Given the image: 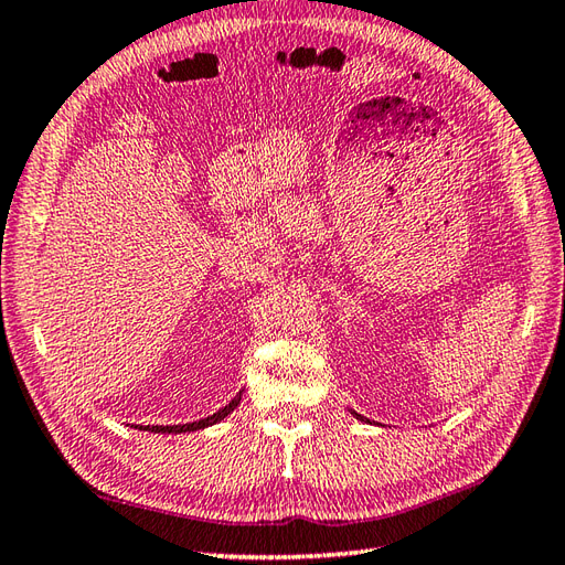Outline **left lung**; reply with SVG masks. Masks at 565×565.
<instances>
[{
  "label": "left lung",
  "instance_id": "obj_1",
  "mask_svg": "<svg viewBox=\"0 0 565 565\" xmlns=\"http://www.w3.org/2000/svg\"><path fill=\"white\" fill-rule=\"evenodd\" d=\"M353 415H355V417H358V420H365V417H360V415H358V413H353ZM365 423H370V420H365Z\"/></svg>",
  "mask_w": 565,
  "mask_h": 565
}]
</instances>
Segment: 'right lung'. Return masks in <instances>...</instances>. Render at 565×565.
Here are the masks:
<instances>
[{"instance_id": "add662e5", "label": "right lung", "mask_w": 565, "mask_h": 565, "mask_svg": "<svg viewBox=\"0 0 565 565\" xmlns=\"http://www.w3.org/2000/svg\"><path fill=\"white\" fill-rule=\"evenodd\" d=\"M241 403V394L236 396V398H231V403L228 406H224L222 411H216L214 415H210V417H205V420H198V423H188V425H148V427H140V429H148V431H164V434H181V431H195V429H205V427H210V425H216L220 420H224V417L228 415V413H234V408L238 406Z\"/></svg>"}]
</instances>
